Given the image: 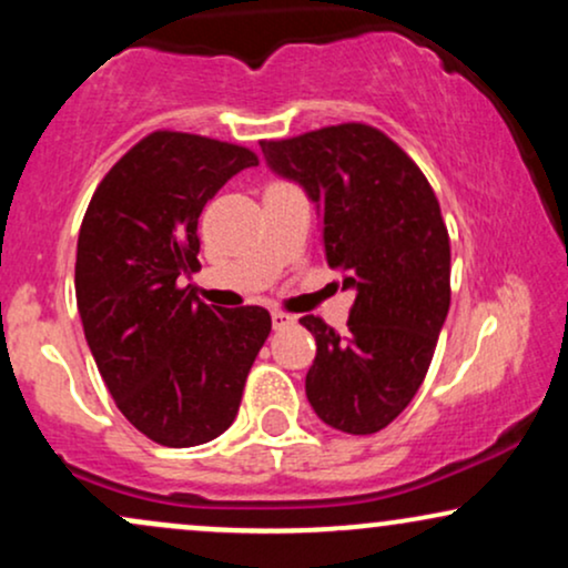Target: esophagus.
I'll use <instances>...</instances> for the list:
<instances>
[{
    "label": "esophagus",
    "mask_w": 568,
    "mask_h": 568,
    "mask_svg": "<svg viewBox=\"0 0 568 568\" xmlns=\"http://www.w3.org/2000/svg\"><path fill=\"white\" fill-rule=\"evenodd\" d=\"M291 323H293V315H288V312H280V310L272 312V325H275V328H285V325Z\"/></svg>",
    "instance_id": "obj_1"
}]
</instances>
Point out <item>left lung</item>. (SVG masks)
I'll use <instances>...</instances> for the list:
<instances>
[{
  "instance_id": "obj_1",
  "label": "left lung",
  "mask_w": 568,
  "mask_h": 568,
  "mask_svg": "<svg viewBox=\"0 0 568 568\" xmlns=\"http://www.w3.org/2000/svg\"><path fill=\"white\" fill-rule=\"evenodd\" d=\"M266 165L321 207L325 262L355 288L347 334L304 315L317 355L306 397L325 425L379 433L425 382L452 304V243L414 160L366 122L262 141Z\"/></svg>"
}]
</instances>
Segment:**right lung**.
<instances>
[{"instance_id": "obj_1", "label": "right lung", "mask_w": 568, "mask_h": 568, "mask_svg": "<svg viewBox=\"0 0 568 568\" xmlns=\"http://www.w3.org/2000/svg\"><path fill=\"white\" fill-rule=\"evenodd\" d=\"M256 152L154 130L103 175L77 240L84 338L116 408L149 440L189 448L219 438L272 331L264 306H211L181 288L200 266L197 221Z\"/></svg>"}]
</instances>
